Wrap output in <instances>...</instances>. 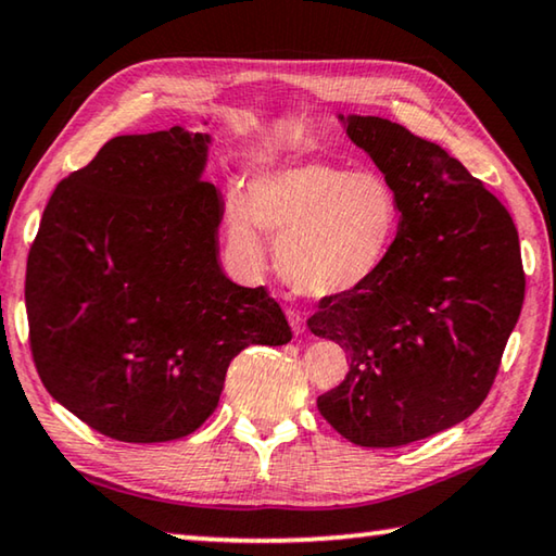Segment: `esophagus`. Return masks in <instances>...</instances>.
Here are the masks:
<instances>
[{
  "label": "esophagus",
  "mask_w": 556,
  "mask_h": 556,
  "mask_svg": "<svg viewBox=\"0 0 556 556\" xmlns=\"http://www.w3.org/2000/svg\"><path fill=\"white\" fill-rule=\"evenodd\" d=\"M288 323H290V328H293L295 336H301V332H305V318H303L301 313L288 311Z\"/></svg>",
  "instance_id": "obj_1"
}]
</instances>
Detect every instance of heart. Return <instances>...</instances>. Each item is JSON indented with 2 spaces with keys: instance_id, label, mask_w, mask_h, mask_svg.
<instances>
[{
  "instance_id": "1",
  "label": "heart",
  "mask_w": 556,
  "mask_h": 556,
  "mask_svg": "<svg viewBox=\"0 0 556 556\" xmlns=\"http://www.w3.org/2000/svg\"><path fill=\"white\" fill-rule=\"evenodd\" d=\"M397 191L378 170L326 161L268 164L253 170L245 195L226 199V238L249 270L266 268L263 230L276 238L286 283L328 301L355 293L380 276L400 233Z\"/></svg>"
}]
</instances>
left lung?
Returning <instances> with one entry per match:
<instances>
[{
    "instance_id": "left-lung-1",
    "label": "left lung",
    "mask_w": 556,
    "mask_h": 556,
    "mask_svg": "<svg viewBox=\"0 0 556 556\" xmlns=\"http://www.w3.org/2000/svg\"><path fill=\"white\" fill-rule=\"evenodd\" d=\"M397 191L400 233L370 286L307 320L350 370L318 409L361 447H400L467 420L490 392L525 303L507 208L438 143L380 116L338 114Z\"/></svg>"
}]
</instances>
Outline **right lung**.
<instances>
[{"label": "right lung", "mask_w": 556, "mask_h": 556, "mask_svg": "<svg viewBox=\"0 0 556 556\" xmlns=\"http://www.w3.org/2000/svg\"><path fill=\"white\" fill-rule=\"evenodd\" d=\"M211 143L184 126L106 141L56 186L31 243L37 372L106 438H186L218 407L241 350L293 338L266 288L238 286L220 266L226 203L203 181Z\"/></svg>", "instance_id": "obj_1"}]
</instances>
